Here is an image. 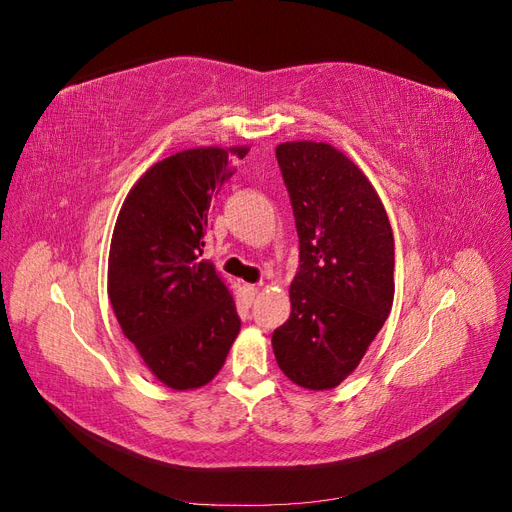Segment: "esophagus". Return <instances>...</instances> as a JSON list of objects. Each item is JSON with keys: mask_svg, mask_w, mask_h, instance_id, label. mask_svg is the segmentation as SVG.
I'll use <instances>...</instances> for the list:
<instances>
[{"mask_svg": "<svg viewBox=\"0 0 512 512\" xmlns=\"http://www.w3.org/2000/svg\"><path fill=\"white\" fill-rule=\"evenodd\" d=\"M245 292H247V297L254 299L256 294H258V286H254V284H247V286H245Z\"/></svg>", "mask_w": 512, "mask_h": 512, "instance_id": "esophagus-1", "label": "esophagus"}]
</instances>
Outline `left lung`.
I'll return each instance as SVG.
<instances>
[{
    "mask_svg": "<svg viewBox=\"0 0 512 512\" xmlns=\"http://www.w3.org/2000/svg\"><path fill=\"white\" fill-rule=\"evenodd\" d=\"M299 232L290 318L273 333L284 374L329 391L359 367L393 307L395 241L374 185L327 143L275 147Z\"/></svg>",
    "mask_w": 512,
    "mask_h": 512,
    "instance_id": "1",
    "label": "left lung"
}]
</instances>
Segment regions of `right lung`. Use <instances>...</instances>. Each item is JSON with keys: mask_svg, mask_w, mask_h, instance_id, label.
Masks as SVG:
<instances>
[{"mask_svg": "<svg viewBox=\"0 0 512 512\" xmlns=\"http://www.w3.org/2000/svg\"><path fill=\"white\" fill-rule=\"evenodd\" d=\"M250 147H196L153 164L123 200L108 252L119 327L164 386L192 391L222 369L241 320L213 262L200 260L213 194Z\"/></svg>", "mask_w": 512, "mask_h": 512, "instance_id": "obj_1", "label": "right lung"}]
</instances>
